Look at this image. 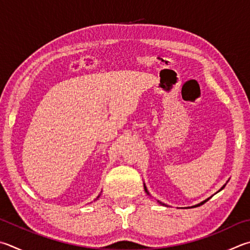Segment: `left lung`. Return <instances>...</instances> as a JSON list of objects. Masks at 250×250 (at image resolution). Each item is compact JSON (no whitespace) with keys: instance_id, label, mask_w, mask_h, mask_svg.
Listing matches in <instances>:
<instances>
[{"instance_id":"obj_1","label":"left lung","mask_w":250,"mask_h":250,"mask_svg":"<svg viewBox=\"0 0 250 250\" xmlns=\"http://www.w3.org/2000/svg\"><path fill=\"white\" fill-rule=\"evenodd\" d=\"M224 187H225V185H224V186H223V187H222V188H221L220 190H222V189H224ZM145 191H146V192H147V189H146V187H145ZM147 193H148V192H147ZM208 199H210V198H208ZM208 199H207V200H204V201H203V202H201V203H199V204H197V206H194V208H196V207H199V206H201V204H203L204 202H207V201L208 200ZM160 203H161V202H160ZM162 204H163V206H165V204H164V203H162Z\"/></svg>"}]
</instances>
